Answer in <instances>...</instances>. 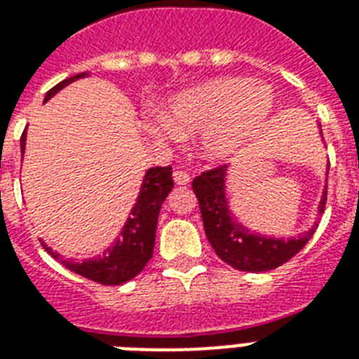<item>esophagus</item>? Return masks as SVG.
I'll return each instance as SVG.
<instances>
[{
	"label": "esophagus",
	"mask_w": 359,
	"mask_h": 359,
	"mask_svg": "<svg viewBox=\"0 0 359 359\" xmlns=\"http://www.w3.org/2000/svg\"><path fill=\"white\" fill-rule=\"evenodd\" d=\"M173 180H175V184L184 186L190 182V175L186 173V171H182V169H177V171L173 173Z\"/></svg>",
	"instance_id": "esophagus-1"
}]
</instances>
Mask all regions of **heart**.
<instances>
[{
  "label": "heart",
  "mask_w": 359,
  "mask_h": 359,
  "mask_svg": "<svg viewBox=\"0 0 359 359\" xmlns=\"http://www.w3.org/2000/svg\"><path fill=\"white\" fill-rule=\"evenodd\" d=\"M272 91L250 78H219L171 98L168 117L145 121V130L160 141L201 132L199 149L208 160H224L261 128L272 111Z\"/></svg>",
  "instance_id": "b5f03b06"
}]
</instances>
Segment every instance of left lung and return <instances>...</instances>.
Returning a JSON list of instances; mask_svg holds the SVG:
<instances>
[{
  "instance_id": "left-lung-1",
  "label": "left lung",
  "mask_w": 359,
  "mask_h": 359,
  "mask_svg": "<svg viewBox=\"0 0 359 359\" xmlns=\"http://www.w3.org/2000/svg\"><path fill=\"white\" fill-rule=\"evenodd\" d=\"M227 169L229 165L208 169L191 182L201 208L203 225L208 242L222 261L242 272H266L281 266L309 242L317 224L298 238L285 240L251 233L248 227L236 222L231 212L227 194H225ZM324 205H326V188L318 203V214L324 212Z\"/></svg>"
}]
</instances>
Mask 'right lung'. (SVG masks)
<instances>
[{
  "mask_svg": "<svg viewBox=\"0 0 359 359\" xmlns=\"http://www.w3.org/2000/svg\"><path fill=\"white\" fill-rule=\"evenodd\" d=\"M87 72L76 74L69 80H63L55 87H52L46 93L44 102L59 93L63 87H67L72 81L86 78ZM22 154L25 149V132L20 140ZM173 188V179H171V165L168 168H151L147 169L141 184L140 196L135 201L134 208L130 210V216L124 224L123 231L119 233V238L115 240L114 245L104 251V255L97 259H87V261H72V259H63V257L52 251L44 242H41L42 248L57 259L65 268L72 272L80 273L83 278L91 279L100 285H121L135 278L137 273L147 266L151 261L152 250H154V238H156V224L158 214L162 208V203Z\"/></svg>",
  "mask_w": 359,
  "mask_h": 359,
  "instance_id": "add662e5",
  "label": "right lung"
}]
</instances>
